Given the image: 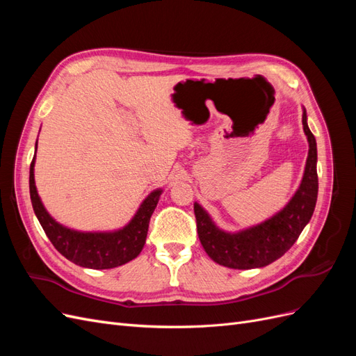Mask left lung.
Returning a JSON list of instances; mask_svg holds the SVG:
<instances>
[{
  "mask_svg": "<svg viewBox=\"0 0 356 356\" xmlns=\"http://www.w3.org/2000/svg\"><path fill=\"white\" fill-rule=\"evenodd\" d=\"M301 122L309 143L306 166L298 188L282 209L261 222L229 232L218 227L209 212L195 202L199 239L203 250L215 263L239 270L268 266L296 243L310 221L318 199V152L316 139L307 126L305 106Z\"/></svg>",
  "mask_w": 356,
  "mask_h": 356,
  "instance_id": "1",
  "label": "left lung"
}]
</instances>
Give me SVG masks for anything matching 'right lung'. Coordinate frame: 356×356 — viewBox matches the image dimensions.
<instances>
[{
    "label": "right lung",
    "instance_id": "add662e5",
    "mask_svg": "<svg viewBox=\"0 0 356 356\" xmlns=\"http://www.w3.org/2000/svg\"><path fill=\"white\" fill-rule=\"evenodd\" d=\"M38 143V141H37ZM35 143V153H37ZM35 156L29 168V195L32 208L42 230L53 246L74 264L104 270L132 261L141 254L145 245L148 224L163 188H156L141 202L135 215L126 225L106 232H81L67 227L47 212L38 196L34 178Z\"/></svg>",
    "mask_w": 356,
    "mask_h": 356
}]
</instances>
